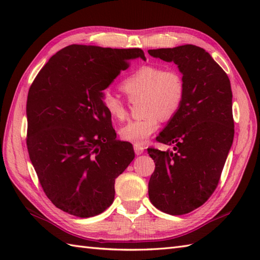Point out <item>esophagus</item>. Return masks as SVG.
I'll list each match as a JSON object with an SVG mask.
<instances>
[{"label": "esophagus", "instance_id": "1", "mask_svg": "<svg viewBox=\"0 0 260 260\" xmlns=\"http://www.w3.org/2000/svg\"><path fill=\"white\" fill-rule=\"evenodd\" d=\"M134 151L136 153V155H141L144 152V147L139 146V145H134Z\"/></svg>", "mask_w": 260, "mask_h": 260}]
</instances>
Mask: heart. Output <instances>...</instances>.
<instances>
[{
  "label": "heart",
  "mask_w": 260,
  "mask_h": 260,
  "mask_svg": "<svg viewBox=\"0 0 260 260\" xmlns=\"http://www.w3.org/2000/svg\"><path fill=\"white\" fill-rule=\"evenodd\" d=\"M129 99L142 97V108L145 116L129 120L118 131L125 142L142 146L155 133L159 120L169 119L178 113L184 99L185 86L183 77L175 69H162L157 66H143L126 77L120 85ZM103 106L116 120L126 117L124 102L112 92L103 97Z\"/></svg>",
  "instance_id": "obj_1"
}]
</instances>
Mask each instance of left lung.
<instances>
[{"instance_id": "8db88e82", "label": "left lung", "mask_w": 260, "mask_h": 260, "mask_svg": "<svg viewBox=\"0 0 260 260\" xmlns=\"http://www.w3.org/2000/svg\"><path fill=\"white\" fill-rule=\"evenodd\" d=\"M148 53L178 64L185 86L180 109L156 137L163 144H174L173 151L147 148L155 162L148 197L165 213L185 214L211 197L233 145L230 80L200 47L184 45Z\"/></svg>"}]
</instances>
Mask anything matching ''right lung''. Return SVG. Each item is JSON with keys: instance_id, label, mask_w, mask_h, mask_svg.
Listing matches in <instances>:
<instances>
[{"instance_id": "right-lung-1", "label": "right lung", "mask_w": 260, "mask_h": 260, "mask_svg": "<svg viewBox=\"0 0 260 260\" xmlns=\"http://www.w3.org/2000/svg\"><path fill=\"white\" fill-rule=\"evenodd\" d=\"M141 49L71 45L49 59L27 93L26 145L50 201L79 218L104 212L114 201L115 179L135 157L116 140L103 90Z\"/></svg>"}]
</instances>
